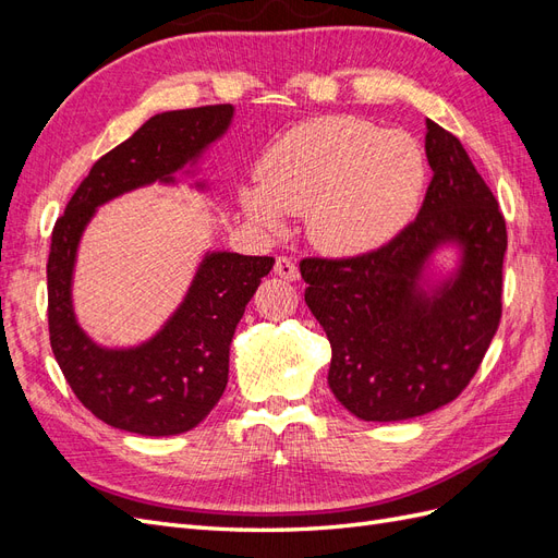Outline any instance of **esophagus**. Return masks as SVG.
<instances>
[{
  "label": "esophagus",
  "mask_w": 558,
  "mask_h": 558,
  "mask_svg": "<svg viewBox=\"0 0 558 558\" xmlns=\"http://www.w3.org/2000/svg\"><path fill=\"white\" fill-rule=\"evenodd\" d=\"M275 272H277L281 279H286V281H295V279L300 277L298 265H295L291 258H286V256H279V258H277Z\"/></svg>",
  "instance_id": "obj_1"
}]
</instances>
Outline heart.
Instances as JSON below:
<instances>
[{
  "instance_id": "b5f03b06",
  "label": "heart",
  "mask_w": 558,
  "mask_h": 558,
  "mask_svg": "<svg viewBox=\"0 0 558 558\" xmlns=\"http://www.w3.org/2000/svg\"><path fill=\"white\" fill-rule=\"evenodd\" d=\"M260 185H242L253 223L279 230L305 214L310 240L349 256L384 244L404 226L426 185V160L408 132H381L359 118H318L269 146Z\"/></svg>"
}]
</instances>
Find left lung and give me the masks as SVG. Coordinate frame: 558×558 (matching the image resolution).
Listing matches in <instances>:
<instances>
[{"label": "left lung", "instance_id": "obj_1", "mask_svg": "<svg viewBox=\"0 0 558 558\" xmlns=\"http://www.w3.org/2000/svg\"><path fill=\"white\" fill-rule=\"evenodd\" d=\"M426 130L433 179L414 221L363 256L300 263L332 347L330 391L363 421L414 418L459 398L500 324L505 218L463 144L433 121ZM445 245L460 263L430 284L425 267Z\"/></svg>", "mask_w": 558, "mask_h": 558}]
</instances>
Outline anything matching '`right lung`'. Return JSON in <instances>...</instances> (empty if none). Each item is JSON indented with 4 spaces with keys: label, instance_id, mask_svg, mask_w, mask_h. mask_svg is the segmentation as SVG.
Instances as JSON below:
<instances>
[{
    "label": "right lung",
    "instance_id": "obj_1",
    "mask_svg": "<svg viewBox=\"0 0 558 558\" xmlns=\"http://www.w3.org/2000/svg\"><path fill=\"white\" fill-rule=\"evenodd\" d=\"M232 105L158 113L99 158L81 181L50 238L48 332L74 396L99 421L128 433L162 437L195 428L228 384L230 344L248 300L275 258L207 251L181 305L165 326L134 347H102L78 326L72 283L76 253L97 207L150 183H174L183 167L228 132ZM191 172V170H185ZM205 191V183H195Z\"/></svg>",
    "mask_w": 558,
    "mask_h": 558
}]
</instances>
